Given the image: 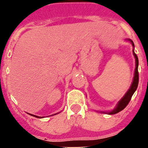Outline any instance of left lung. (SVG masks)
<instances>
[{"label":"left lung","mask_w":148,"mask_h":148,"mask_svg":"<svg viewBox=\"0 0 148 148\" xmlns=\"http://www.w3.org/2000/svg\"><path fill=\"white\" fill-rule=\"evenodd\" d=\"M127 41H129V42L132 43V45L133 47V55L135 57V59H136V68H135V72H134V77L133 80H132V85H131L130 88L128 89L126 93L124 94V96L121 98L119 101H118L117 105L116 106V108L114 109H112V111L110 112H101L102 113H107V114L109 115H113L119 112L122 111L123 109L127 106V104L130 101L133 95V93H135V91L136 90L137 86H138V83H139V73H138V66H139V60H138V57L137 55H136V53L134 51V43L132 42V40L131 39H127Z\"/></svg>","instance_id":"1"}]
</instances>
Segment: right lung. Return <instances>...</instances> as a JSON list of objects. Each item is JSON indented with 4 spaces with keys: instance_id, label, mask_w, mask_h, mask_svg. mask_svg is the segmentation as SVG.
Returning <instances> with one entry per match:
<instances>
[{
    "instance_id": "1",
    "label": "right lung",
    "mask_w": 148,
    "mask_h": 148,
    "mask_svg": "<svg viewBox=\"0 0 148 148\" xmlns=\"http://www.w3.org/2000/svg\"><path fill=\"white\" fill-rule=\"evenodd\" d=\"M56 114H58V113H56ZM31 116H33L35 117H37V118H42L41 116H36V115H32V114H30Z\"/></svg>"
}]
</instances>
